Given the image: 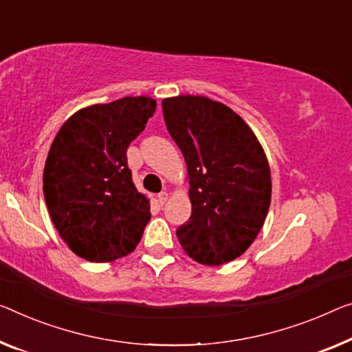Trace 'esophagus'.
<instances>
[{
    "instance_id": "1",
    "label": "esophagus",
    "mask_w": 352,
    "mask_h": 352,
    "mask_svg": "<svg viewBox=\"0 0 352 352\" xmlns=\"http://www.w3.org/2000/svg\"><path fill=\"white\" fill-rule=\"evenodd\" d=\"M157 201H159L160 204H165L166 201H168V192H166V190L160 192V193L157 195Z\"/></svg>"
}]
</instances>
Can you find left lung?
Instances as JSON below:
<instances>
[{"mask_svg":"<svg viewBox=\"0 0 352 352\" xmlns=\"http://www.w3.org/2000/svg\"><path fill=\"white\" fill-rule=\"evenodd\" d=\"M166 129L187 164L192 215L176 231L184 252L204 266L239 258L270 206V168L242 118L203 96L162 100Z\"/></svg>","mask_w":352,"mask_h":352,"instance_id":"left-lung-1","label":"left lung"}]
</instances>
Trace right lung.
Returning <instances> with one entry per match:
<instances>
[{"label":"right lung","instance_id":"add662e5","mask_svg":"<svg viewBox=\"0 0 352 352\" xmlns=\"http://www.w3.org/2000/svg\"><path fill=\"white\" fill-rule=\"evenodd\" d=\"M146 96L122 97L74 113L59 129L44 168L53 225L70 250L91 263L132 253L151 219L135 188L127 148L155 111Z\"/></svg>","mask_w":352,"mask_h":352}]
</instances>
